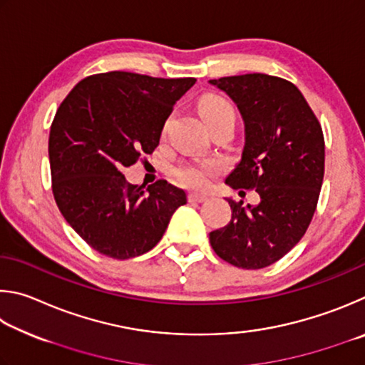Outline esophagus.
<instances>
[{
    "label": "esophagus",
    "mask_w": 365,
    "mask_h": 365,
    "mask_svg": "<svg viewBox=\"0 0 365 365\" xmlns=\"http://www.w3.org/2000/svg\"><path fill=\"white\" fill-rule=\"evenodd\" d=\"M187 199H189V202H195V203H202V202H205L208 197L207 195H203V194H197V192H190L189 195H187Z\"/></svg>",
    "instance_id": "1"
}]
</instances>
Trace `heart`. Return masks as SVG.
Masks as SVG:
<instances>
[{
	"label": "heart",
	"instance_id": "1",
	"mask_svg": "<svg viewBox=\"0 0 365 365\" xmlns=\"http://www.w3.org/2000/svg\"><path fill=\"white\" fill-rule=\"evenodd\" d=\"M199 108L202 117L210 125L218 123V121H234L235 120V112L231 102L227 99L221 98L218 94H207L203 96L199 102ZM168 128V121H166L163 126V133ZM220 165L212 160H205V162H195V163H182L175 168V178L179 184L187 187L194 189H202L205 187L210 176L215 175L218 171Z\"/></svg>",
	"mask_w": 365,
	"mask_h": 365
}]
</instances>
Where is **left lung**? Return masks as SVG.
Instances as JSON below:
<instances>
[{
  "label": "left lung",
  "instance_id": "1",
  "mask_svg": "<svg viewBox=\"0 0 365 365\" xmlns=\"http://www.w3.org/2000/svg\"><path fill=\"white\" fill-rule=\"evenodd\" d=\"M210 85L235 102L245 123L242 158L226 184L259 194L258 205L226 199L232 218L210 232V244L232 266L261 269L302 240L316 212L325 162L322 128L299 89L279 76H222Z\"/></svg>",
  "mask_w": 365,
  "mask_h": 365
}]
</instances>
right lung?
<instances>
[{
    "label": "right lung",
    "mask_w": 365,
    "mask_h": 365,
    "mask_svg": "<svg viewBox=\"0 0 365 365\" xmlns=\"http://www.w3.org/2000/svg\"><path fill=\"white\" fill-rule=\"evenodd\" d=\"M195 81L91 75L57 108L48 147L54 199L73 231L101 255L128 259L152 250L187 202L165 179L134 186L121 170L153 152L176 101Z\"/></svg>",
    "instance_id": "add662e5"
}]
</instances>
